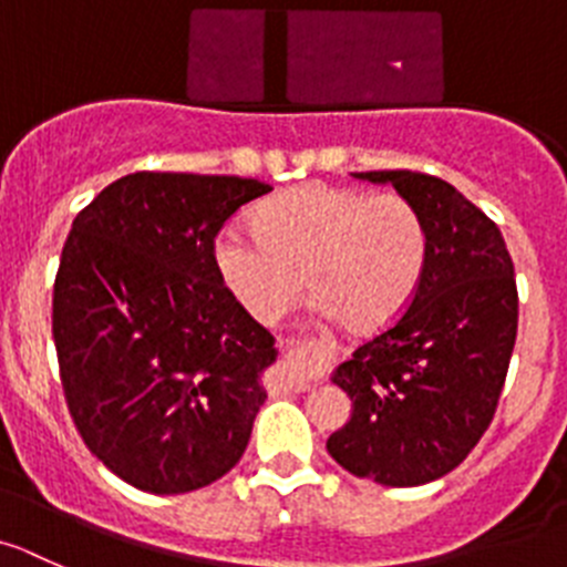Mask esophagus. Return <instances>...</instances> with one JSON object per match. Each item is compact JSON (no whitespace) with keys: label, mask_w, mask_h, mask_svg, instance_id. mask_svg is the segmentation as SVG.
<instances>
[{"label":"esophagus","mask_w":567,"mask_h":567,"mask_svg":"<svg viewBox=\"0 0 567 567\" xmlns=\"http://www.w3.org/2000/svg\"><path fill=\"white\" fill-rule=\"evenodd\" d=\"M321 358L316 355L310 347H299V343H282L279 347V378H282L285 389L308 391L313 385L310 372Z\"/></svg>","instance_id":"obj_1"}]
</instances>
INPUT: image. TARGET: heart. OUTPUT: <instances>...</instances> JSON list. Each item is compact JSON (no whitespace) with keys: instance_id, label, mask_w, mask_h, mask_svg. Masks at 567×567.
Here are the masks:
<instances>
[{"instance_id":"1","label":"heart","mask_w":567,"mask_h":567,"mask_svg":"<svg viewBox=\"0 0 567 567\" xmlns=\"http://www.w3.org/2000/svg\"><path fill=\"white\" fill-rule=\"evenodd\" d=\"M257 229L215 237L220 279L257 321H277L308 285L316 308L352 332L385 330L409 310L427 259V229L403 195L305 184L259 206Z\"/></svg>"}]
</instances>
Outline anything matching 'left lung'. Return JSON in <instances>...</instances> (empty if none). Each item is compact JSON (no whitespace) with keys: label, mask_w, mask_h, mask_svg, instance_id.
<instances>
[{"label":"left lung","mask_w":567,"mask_h":567,"mask_svg":"<svg viewBox=\"0 0 567 567\" xmlns=\"http://www.w3.org/2000/svg\"><path fill=\"white\" fill-rule=\"evenodd\" d=\"M420 209L427 259L411 308L332 372L352 416L327 439L358 478L420 486L467 458L498 409L517 338L504 235L453 184L411 171L352 173Z\"/></svg>","instance_id":"8db88e82"}]
</instances>
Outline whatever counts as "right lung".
<instances>
[{"label":"right lung","mask_w":567,"mask_h":567,"mask_svg":"<svg viewBox=\"0 0 567 567\" xmlns=\"http://www.w3.org/2000/svg\"><path fill=\"white\" fill-rule=\"evenodd\" d=\"M257 178L131 173L72 220L52 296L61 383L89 451L153 495L240 462L277 347L215 266Z\"/></svg>","instance_id":"right-lung-1"}]
</instances>
